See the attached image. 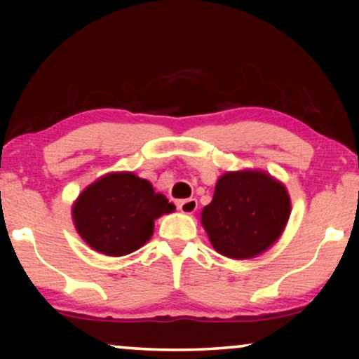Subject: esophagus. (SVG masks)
<instances>
[{
  "label": "esophagus",
  "instance_id": "34e87169",
  "mask_svg": "<svg viewBox=\"0 0 359 359\" xmlns=\"http://www.w3.org/2000/svg\"><path fill=\"white\" fill-rule=\"evenodd\" d=\"M178 208H180V210L183 214H194L196 209H198V201H196L194 198L180 201Z\"/></svg>",
  "mask_w": 359,
  "mask_h": 359
}]
</instances>
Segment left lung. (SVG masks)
I'll list each match as a JSON object with an SVG mask.
<instances>
[{
	"mask_svg": "<svg viewBox=\"0 0 359 359\" xmlns=\"http://www.w3.org/2000/svg\"><path fill=\"white\" fill-rule=\"evenodd\" d=\"M291 215L286 186L259 170L224 173L201 214L210 243L224 257L248 259L276 243Z\"/></svg>",
	"mask_w": 359,
	"mask_h": 359,
	"instance_id": "8db88e82",
	"label": "left lung"
}]
</instances>
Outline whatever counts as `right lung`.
Segmentation results:
<instances>
[{
	"mask_svg": "<svg viewBox=\"0 0 359 359\" xmlns=\"http://www.w3.org/2000/svg\"><path fill=\"white\" fill-rule=\"evenodd\" d=\"M175 210L163 194L129 171L104 175L78 196L72 217L80 237L96 252L124 257L149 242L155 219Z\"/></svg>",
	"mask_w": 359,
	"mask_h": 359,
	"instance_id": "1",
	"label": "right lung"
}]
</instances>
